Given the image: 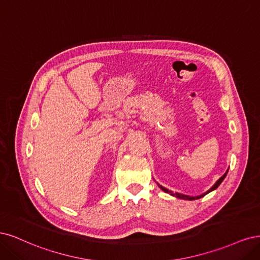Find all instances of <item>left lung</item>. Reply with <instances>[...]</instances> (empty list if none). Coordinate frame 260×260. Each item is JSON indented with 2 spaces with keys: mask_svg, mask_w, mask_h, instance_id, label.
Returning a JSON list of instances; mask_svg holds the SVG:
<instances>
[{
  "mask_svg": "<svg viewBox=\"0 0 260 260\" xmlns=\"http://www.w3.org/2000/svg\"><path fill=\"white\" fill-rule=\"evenodd\" d=\"M227 173H228V171L227 172H225L224 174H223V176H222V177H220L218 180H217V182L215 183V185L211 188V189H209L207 192H205V193L204 194H201V196H198V197H189V196H183V194H181V193H174V192L173 191H171V190H167L166 188H164V187H162V186H160V188L163 190V191H165L166 192V193H170V194H172V196H175V197H177V198H179V199H185V200H197V199H200V198H202V197H204L205 194H207V193H209V192H211V191H213V190H215L217 187H218L219 185H220V183L222 182V180L224 179V177H225V176H227Z\"/></svg>",
  "mask_w": 260,
  "mask_h": 260,
  "instance_id": "1",
  "label": "left lung"
}]
</instances>
